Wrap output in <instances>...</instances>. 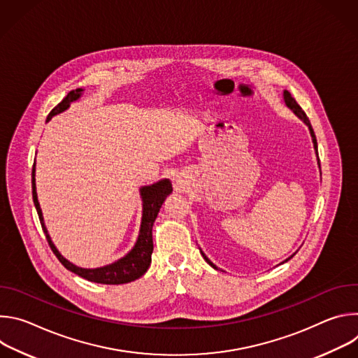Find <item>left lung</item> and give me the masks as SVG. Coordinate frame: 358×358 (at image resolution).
<instances>
[{
    "instance_id": "8db88e82",
    "label": "left lung",
    "mask_w": 358,
    "mask_h": 358,
    "mask_svg": "<svg viewBox=\"0 0 358 358\" xmlns=\"http://www.w3.org/2000/svg\"><path fill=\"white\" fill-rule=\"evenodd\" d=\"M283 96H285V103H286V106L287 108H290L292 110H293V113L299 117V119H301L306 124L309 126V130H310V134H312V140H313V145H315V150H316V152H317V141H316V136H315V131H313V129H312V124H310V122H309V119H308V116H306V113L301 110V108L297 105V101L294 100V97H292V94L287 92V90H285L283 92ZM319 160V159H317ZM201 253H202V257H203V259H206L214 269H218L207 257H206V253H203L202 250H201ZM293 255H296V253H293ZM293 255L290 258H293ZM290 258H287L285 262H287Z\"/></svg>"
}]
</instances>
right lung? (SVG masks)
Wrapping results in <instances>:
<instances>
[{
  "label": "right lung",
  "instance_id": "right-lung-1",
  "mask_svg": "<svg viewBox=\"0 0 358 358\" xmlns=\"http://www.w3.org/2000/svg\"><path fill=\"white\" fill-rule=\"evenodd\" d=\"M83 89H76V90H71L66 97H64V100L61 101L59 105H57L50 113L48 115L46 120H50L55 115L65 112L72 101L78 100L82 94ZM173 192V187H171V181L170 180H162L152 185H145L140 189V195L143 198V217H141V225H140V234L137 238L136 245L133 246V249L123 257L122 259L116 261L115 264L101 266V268H96V269H85V268H79L76 265H73L72 262H69L68 259H65L62 255L59 253V250L57 249V246L54 245V242L50 241V236L46 231V227L43 224V217H42V211L39 207L38 202V196H36V187H35V163L32 167V199L35 203V208L42 225V229L45 232L46 241L52 249V252L57 255V258L59 259V262L71 272L79 275L80 278L89 280V282H94V283H103V285H123V283H129L133 282L136 279H138L140 276H143L150 264H151V253H152V224H155L157 214L163 206L164 199L167 198V195H170Z\"/></svg>",
  "mask_w": 358,
  "mask_h": 358
}]
</instances>
